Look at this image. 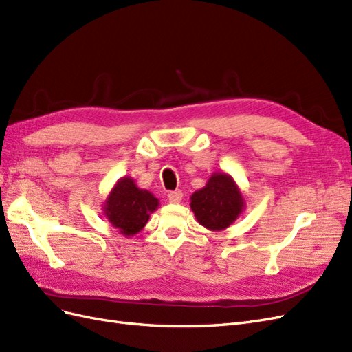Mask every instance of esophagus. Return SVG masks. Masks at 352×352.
<instances>
[{"mask_svg": "<svg viewBox=\"0 0 352 352\" xmlns=\"http://www.w3.org/2000/svg\"><path fill=\"white\" fill-rule=\"evenodd\" d=\"M167 198L172 204H179V202L182 201V192H179V190H172V192L167 194Z\"/></svg>", "mask_w": 352, "mask_h": 352, "instance_id": "esophagus-1", "label": "esophagus"}]
</instances>
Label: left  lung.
Here are the masks:
<instances>
[{"instance_id": "8db88e82", "label": "left lung", "mask_w": 352, "mask_h": 352, "mask_svg": "<svg viewBox=\"0 0 352 352\" xmlns=\"http://www.w3.org/2000/svg\"><path fill=\"white\" fill-rule=\"evenodd\" d=\"M189 206L201 226L220 232L239 219L245 210V198L235 179L225 172H216L204 188L190 195Z\"/></svg>"}]
</instances>
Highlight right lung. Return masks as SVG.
Instances as JSON below:
<instances>
[{
    "mask_svg": "<svg viewBox=\"0 0 352 352\" xmlns=\"http://www.w3.org/2000/svg\"><path fill=\"white\" fill-rule=\"evenodd\" d=\"M160 207V201L150 190L138 188L131 176L120 177L111 188L102 204V217L119 229L123 236L131 238L141 232L150 216Z\"/></svg>",
    "mask_w": 352,
    "mask_h": 352,
    "instance_id": "add662e5",
    "label": "right lung"
}]
</instances>
